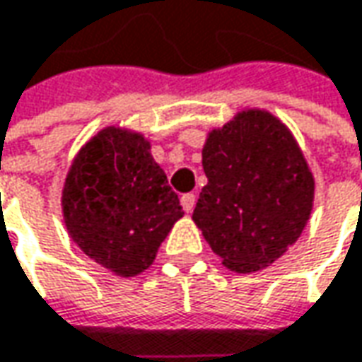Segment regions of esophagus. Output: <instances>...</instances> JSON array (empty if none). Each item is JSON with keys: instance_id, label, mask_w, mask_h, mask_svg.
Instances as JSON below:
<instances>
[{"instance_id": "1", "label": "esophagus", "mask_w": 362, "mask_h": 362, "mask_svg": "<svg viewBox=\"0 0 362 362\" xmlns=\"http://www.w3.org/2000/svg\"><path fill=\"white\" fill-rule=\"evenodd\" d=\"M182 202V209L186 212H192V209H194V204H197V197L194 194H184V197L180 198Z\"/></svg>"}]
</instances>
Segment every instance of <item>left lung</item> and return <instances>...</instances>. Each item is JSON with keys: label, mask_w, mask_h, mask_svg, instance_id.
Returning <instances> with one entry per match:
<instances>
[{"label": "left lung", "mask_w": 362, "mask_h": 362, "mask_svg": "<svg viewBox=\"0 0 362 362\" xmlns=\"http://www.w3.org/2000/svg\"><path fill=\"white\" fill-rule=\"evenodd\" d=\"M202 168L209 184L192 221L230 272L265 269L300 239L316 182L293 134L274 113L245 109L211 129Z\"/></svg>", "instance_id": "left-lung-1"}]
</instances>
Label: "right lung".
<instances>
[{
  "instance_id": "obj_1",
  "label": "right lung",
  "mask_w": 362,
  "mask_h": 362,
  "mask_svg": "<svg viewBox=\"0 0 362 362\" xmlns=\"http://www.w3.org/2000/svg\"><path fill=\"white\" fill-rule=\"evenodd\" d=\"M150 148L141 134L109 125L78 150L64 178L60 204L71 239L119 277L146 272L184 216Z\"/></svg>"
}]
</instances>
